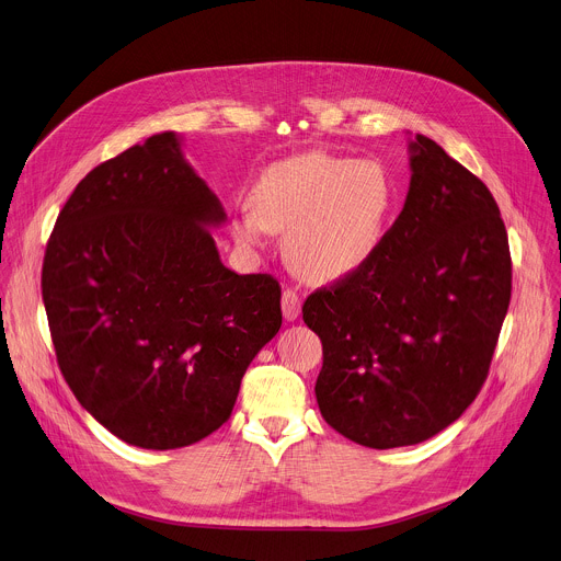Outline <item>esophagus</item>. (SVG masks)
Masks as SVG:
<instances>
[{
    "mask_svg": "<svg viewBox=\"0 0 561 561\" xmlns=\"http://www.w3.org/2000/svg\"><path fill=\"white\" fill-rule=\"evenodd\" d=\"M299 309H301V299L295 290H284L282 293V313L286 322H293L299 318Z\"/></svg>",
    "mask_w": 561,
    "mask_h": 561,
    "instance_id": "1",
    "label": "esophagus"
}]
</instances>
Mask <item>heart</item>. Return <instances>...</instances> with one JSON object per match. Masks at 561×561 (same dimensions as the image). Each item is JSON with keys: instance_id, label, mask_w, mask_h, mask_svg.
<instances>
[{"instance_id": "b5f03b06", "label": "heart", "mask_w": 561, "mask_h": 561, "mask_svg": "<svg viewBox=\"0 0 561 561\" xmlns=\"http://www.w3.org/2000/svg\"><path fill=\"white\" fill-rule=\"evenodd\" d=\"M393 208L396 185L378 161L309 151L264 168L230 226L248 248L286 232L288 266L301 279L329 284L376 257Z\"/></svg>"}]
</instances>
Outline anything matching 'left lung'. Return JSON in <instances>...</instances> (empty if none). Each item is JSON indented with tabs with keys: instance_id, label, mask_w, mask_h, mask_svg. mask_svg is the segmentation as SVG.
I'll use <instances>...</instances> for the list:
<instances>
[{
	"instance_id": "1",
	"label": "left lung",
	"mask_w": 561,
	"mask_h": 561,
	"mask_svg": "<svg viewBox=\"0 0 561 561\" xmlns=\"http://www.w3.org/2000/svg\"><path fill=\"white\" fill-rule=\"evenodd\" d=\"M410 192L376 257L316 290L324 421L374 449L423 443L477 398L511 304L513 266L490 190L432 138H410Z\"/></svg>"
}]
</instances>
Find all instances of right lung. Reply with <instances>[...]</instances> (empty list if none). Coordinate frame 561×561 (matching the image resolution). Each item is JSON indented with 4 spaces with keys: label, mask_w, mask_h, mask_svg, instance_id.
<instances>
[{
    "label": "right lung",
    "mask_w": 561,
    "mask_h": 561,
    "mask_svg": "<svg viewBox=\"0 0 561 561\" xmlns=\"http://www.w3.org/2000/svg\"><path fill=\"white\" fill-rule=\"evenodd\" d=\"M174 131L91 170L48 239L42 299L78 402L121 440L176 449L219 430L282 327L268 275L221 264L219 196Z\"/></svg>",
    "instance_id": "obj_1"
}]
</instances>
